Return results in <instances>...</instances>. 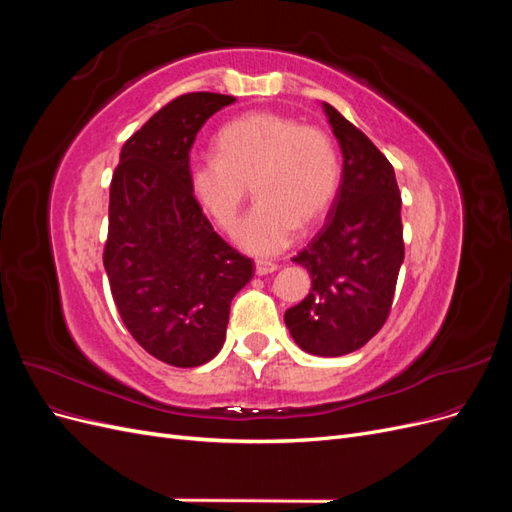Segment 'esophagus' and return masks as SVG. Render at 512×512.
Wrapping results in <instances>:
<instances>
[{"label": "esophagus", "instance_id": "obj_1", "mask_svg": "<svg viewBox=\"0 0 512 512\" xmlns=\"http://www.w3.org/2000/svg\"><path fill=\"white\" fill-rule=\"evenodd\" d=\"M277 262L273 260H256V275H269L273 271H277Z\"/></svg>", "mask_w": 512, "mask_h": 512}]
</instances>
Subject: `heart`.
Segmentation results:
<instances>
[{
  "label": "heart",
  "mask_w": 512,
  "mask_h": 512,
  "mask_svg": "<svg viewBox=\"0 0 512 512\" xmlns=\"http://www.w3.org/2000/svg\"><path fill=\"white\" fill-rule=\"evenodd\" d=\"M218 156L192 162V188L200 205L224 230L239 222L247 188L256 207L237 230L247 252L273 254L331 207L339 158L331 138L303 121L277 113H247L228 121L215 138Z\"/></svg>",
  "instance_id": "b5f03b06"
}]
</instances>
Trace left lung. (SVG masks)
Returning a JSON list of instances; mask_svg holds the SVG:
<instances>
[{"mask_svg": "<svg viewBox=\"0 0 512 512\" xmlns=\"http://www.w3.org/2000/svg\"><path fill=\"white\" fill-rule=\"evenodd\" d=\"M344 170L327 222L294 256L312 290L284 320L297 346L318 356L363 348L391 314L404 262L401 194L384 153L324 102Z\"/></svg>", "mask_w": 512, "mask_h": 512, "instance_id": "obj_1", "label": "left lung"}]
</instances>
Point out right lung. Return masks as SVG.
Returning <instances> with one entry per match:
<instances>
[{
  "label": "right lung",
  "instance_id": "1",
  "mask_svg": "<svg viewBox=\"0 0 512 512\" xmlns=\"http://www.w3.org/2000/svg\"><path fill=\"white\" fill-rule=\"evenodd\" d=\"M232 96L183 94L121 147L108 200L104 269L117 312L151 356L198 367L224 346L230 301L254 262L213 230L192 188L190 151Z\"/></svg>",
  "mask_w": 512,
  "mask_h": 512
}]
</instances>
